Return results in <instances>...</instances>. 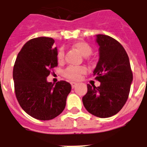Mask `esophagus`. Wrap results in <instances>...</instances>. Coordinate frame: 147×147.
<instances>
[{"mask_svg":"<svg viewBox=\"0 0 147 147\" xmlns=\"http://www.w3.org/2000/svg\"><path fill=\"white\" fill-rule=\"evenodd\" d=\"M71 87H72V88H74V87L77 85V83L74 82H73L71 83Z\"/></svg>","mask_w":147,"mask_h":147,"instance_id":"34e87169","label":"esophagus"}]
</instances>
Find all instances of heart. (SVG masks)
I'll use <instances>...</instances> for the list:
<instances>
[{"instance_id": "1", "label": "heart", "mask_w": 147, "mask_h": 147, "mask_svg": "<svg viewBox=\"0 0 147 147\" xmlns=\"http://www.w3.org/2000/svg\"><path fill=\"white\" fill-rule=\"evenodd\" d=\"M73 49L77 51L83 57H88L91 55L92 52V47L87 43L84 41H76L73 45ZM57 61L59 63H62L64 60V52L63 49H60L57 53ZM86 72V68L84 67H72L70 66L65 69L64 71V76L68 79L76 80L80 78L81 75Z\"/></svg>"}]
</instances>
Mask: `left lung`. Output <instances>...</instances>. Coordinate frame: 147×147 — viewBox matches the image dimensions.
Instances as JSON below:
<instances>
[{"label": "left lung", "instance_id": "left-lung-1", "mask_svg": "<svg viewBox=\"0 0 147 147\" xmlns=\"http://www.w3.org/2000/svg\"><path fill=\"white\" fill-rule=\"evenodd\" d=\"M95 41L99 46V60L92 75L100 84L99 87L87 84V92L82 102L90 114L108 118L117 114L125 104L133 82V73L128 55L117 40L98 34Z\"/></svg>", "mask_w": 147, "mask_h": 147}]
</instances>
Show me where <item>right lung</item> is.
Here are the masks:
<instances>
[{
  "mask_svg": "<svg viewBox=\"0 0 147 147\" xmlns=\"http://www.w3.org/2000/svg\"><path fill=\"white\" fill-rule=\"evenodd\" d=\"M52 38L28 41L19 52L13 69L17 99L22 109L39 120H49L61 114L71 90L70 83L48 82L50 69L57 66V49Z\"/></svg>",
  "mask_w": 147,
  "mask_h": 147,
  "instance_id": "add662e5",
  "label": "right lung"
}]
</instances>
